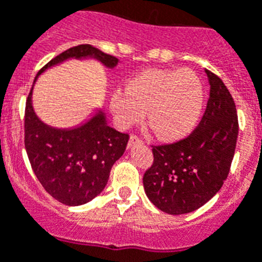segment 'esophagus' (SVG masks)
I'll use <instances>...</instances> for the list:
<instances>
[{
	"mask_svg": "<svg viewBox=\"0 0 262 262\" xmlns=\"http://www.w3.org/2000/svg\"><path fill=\"white\" fill-rule=\"evenodd\" d=\"M142 143H143V140L140 139L139 136H136V135L129 136L128 147H134V146H136V144H142Z\"/></svg>",
	"mask_w": 262,
	"mask_h": 262,
	"instance_id": "34e87169",
	"label": "esophagus"
}]
</instances>
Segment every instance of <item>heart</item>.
I'll return each instance as SVG.
<instances>
[{
    "mask_svg": "<svg viewBox=\"0 0 262 262\" xmlns=\"http://www.w3.org/2000/svg\"><path fill=\"white\" fill-rule=\"evenodd\" d=\"M205 101L204 84L190 69H147L128 80L124 91L110 99L119 126L139 123L147 111V123L158 138L175 140L195 127Z\"/></svg>",
    "mask_w": 262,
    "mask_h": 262,
    "instance_id": "heart-1",
    "label": "heart"
}]
</instances>
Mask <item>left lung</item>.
I'll return each mask as SVG.
<instances>
[{"label": "left lung", "instance_id": "left-lung-1", "mask_svg": "<svg viewBox=\"0 0 262 262\" xmlns=\"http://www.w3.org/2000/svg\"><path fill=\"white\" fill-rule=\"evenodd\" d=\"M210 97L200 124L187 138L152 146L154 162L144 172L148 200L167 214L191 213L210 201L228 178L238 136L234 100L220 77L205 71Z\"/></svg>", "mask_w": 262, "mask_h": 262}]
</instances>
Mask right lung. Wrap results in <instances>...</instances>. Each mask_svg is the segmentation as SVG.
I'll use <instances>...</instances> for the list:
<instances>
[{
  "label": "right lung",
  "instance_id": "1",
  "mask_svg": "<svg viewBox=\"0 0 262 262\" xmlns=\"http://www.w3.org/2000/svg\"><path fill=\"white\" fill-rule=\"evenodd\" d=\"M68 58H96L107 68L119 62L92 45H77L52 58L38 71L34 83L44 71ZM32 94L33 87L25 105V148L34 174L58 202L68 206L87 204L104 190L112 166L126 151L128 134L108 126L101 110L75 128L48 126L36 115Z\"/></svg>",
  "mask_w": 262,
  "mask_h": 262
}]
</instances>
